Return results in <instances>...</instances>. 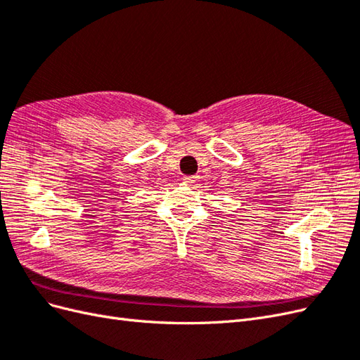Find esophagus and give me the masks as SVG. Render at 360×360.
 Returning a JSON list of instances; mask_svg holds the SVG:
<instances>
[{
    "instance_id": "34e87169",
    "label": "esophagus",
    "mask_w": 360,
    "mask_h": 360,
    "mask_svg": "<svg viewBox=\"0 0 360 360\" xmlns=\"http://www.w3.org/2000/svg\"><path fill=\"white\" fill-rule=\"evenodd\" d=\"M183 181L188 184H195L198 181V176H186V177H183Z\"/></svg>"
}]
</instances>
